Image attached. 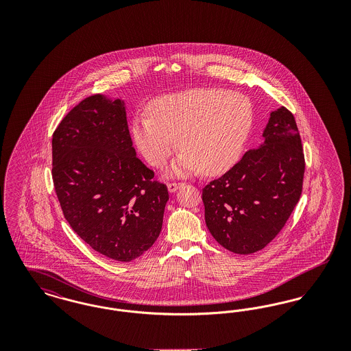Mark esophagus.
Listing matches in <instances>:
<instances>
[{"instance_id":"34e87169","label":"esophagus","mask_w":351,"mask_h":351,"mask_svg":"<svg viewBox=\"0 0 351 351\" xmlns=\"http://www.w3.org/2000/svg\"><path fill=\"white\" fill-rule=\"evenodd\" d=\"M183 185V183H178V182H171V183H168V191L169 192H175L179 186H182Z\"/></svg>"}]
</instances>
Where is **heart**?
I'll return each mask as SVG.
<instances>
[{"instance_id": "obj_1", "label": "heart", "mask_w": 351, "mask_h": 351, "mask_svg": "<svg viewBox=\"0 0 351 351\" xmlns=\"http://www.w3.org/2000/svg\"><path fill=\"white\" fill-rule=\"evenodd\" d=\"M150 114L134 118V142L154 167H163L179 146L173 173L225 172L237 162L252 128L247 97L218 88H196L152 101Z\"/></svg>"}]
</instances>
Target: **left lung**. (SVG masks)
<instances>
[{
    "label": "left lung",
    "mask_w": 351,
    "mask_h": 351,
    "mask_svg": "<svg viewBox=\"0 0 351 351\" xmlns=\"http://www.w3.org/2000/svg\"><path fill=\"white\" fill-rule=\"evenodd\" d=\"M263 136L262 147L202 188L206 226L235 254L265 249L300 200L305 159L293 114L287 108L272 112Z\"/></svg>",
    "instance_id": "obj_1"
}]
</instances>
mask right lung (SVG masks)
Segmentation results:
<instances>
[{"instance_id": "add662e5", "label": "right lung", "mask_w": 351, "mask_h": 351, "mask_svg": "<svg viewBox=\"0 0 351 351\" xmlns=\"http://www.w3.org/2000/svg\"><path fill=\"white\" fill-rule=\"evenodd\" d=\"M52 182L72 230L106 258L130 262L160 234L167 185L136 158L121 100L89 96L60 121Z\"/></svg>"}]
</instances>
